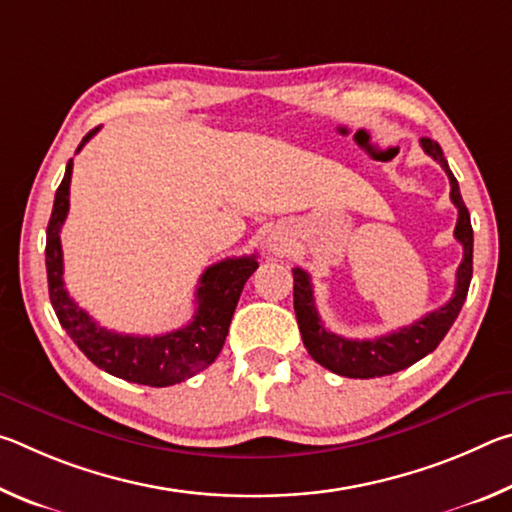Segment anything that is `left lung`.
I'll return each mask as SVG.
<instances>
[{"label": "left lung", "instance_id": "obj_1", "mask_svg": "<svg viewBox=\"0 0 512 512\" xmlns=\"http://www.w3.org/2000/svg\"><path fill=\"white\" fill-rule=\"evenodd\" d=\"M420 146L424 153L431 155L440 167L445 169L449 185H452V203L458 210V221L454 228V237L461 241L463 246V262L456 271V289L454 296L449 298L447 305L433 309L420 320H415L409 327L397 329L379 339H345V336L332 334L325 327L323 320L318 316L314 289H311V277L302 268H293V309H296L298 327L302 334V343H305L311 359L318 361L320 366L336 372L341 377L350 379H372V377H384L400 372L404 368L413 366L415 361L427 357L429 352L438 348V343L445 339L449 327L454 325V320L461 311L463 302L467 298V289H470L472 280V223L470 212L463 203L461 189H458V180L454 178L452 169L443 155L438 142L422 137Z\"/></svg>", "mask_w": 512, "mask_h": 512}]
</instances>
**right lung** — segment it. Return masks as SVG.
Masks as SVG:
<instances>
[{
  "label": "right lung",
  "mask_w": 512,
  "mask_h": 512,
  "mask_svg": "<svg viewBox=\"0 0 512 512\" xmlns=\"http://www.w3.org/2000/svg\"><path fill=\"white\" fill-rule=\"evenodd\" d=\"M97 131L99 128H94L85 135L76 151H81ZM72 164V160L67 162L63 183L56 189L45 248L49 298L60 325L94 366L119 379L162 388L194 377L196 372H201L219 357L244 284L259 266L257 255L223 259V262L205 268L201 280H198L196 314L192 323L176 329V332L162 336H135L101 327L97 320H92L88 311L76 305L63 282L60 228H63L69 212Z\"/></svg>",
  "instance_id": "right-lung-1"
}]
</instances>
